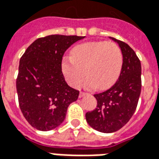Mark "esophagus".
<instances>
[{
	"label": "esophagus",
	"mask_w": 159,
	"mask_h": 159,
	"mask_svg": "<svg viewBox=\"0 0 159 159\" xmlns=\"http://www.w3.org/2000/svg\"><path fill=\"white\" fill-rule=\"evenodd\" d=\"M88 93H84V92H80V93H79V98H82L83 97V96H85V95H87Z\"/></svg>",
	"instance_id": "esophagus-1"
}]
</instances>
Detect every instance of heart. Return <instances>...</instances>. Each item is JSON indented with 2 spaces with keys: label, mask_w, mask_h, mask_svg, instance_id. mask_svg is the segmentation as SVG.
<instances>
[{
  "label": "heart",
  "mask_w": 159,
  "mask_h": 159,
  "mask_svg": "<svg viewBox=\"0 0 159 159\" xmlns=\"http://www.w3.org/2000/svg\"><path fill=\"white\" fill-rule=\"evenodd\" d=\"M122 66L123 54L119 45L96 41L74 47L71 56L63 59L61 69L68 83L75 89L79 88L87 75L88 88L105 90L118 80Z\"/></svg>",
  "instance_id": "1"
}]
</instances>
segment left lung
Returning a JSON list of instances; mask_svg holds the SVG:
<instances>
[{"label":"left lung","instance_id":"1","mask_svg":"<svg viewBox=\"0 0 159 159\" xmlns=\"http://www.w3.org/2000/svg\"><path fill=\"white\" fill-rule=\"evenodd\" d=\"M123 54V66L118 80L107 91L94 94L97 108L86 113L87 122L94 130L112 133L126 124L136 109L142 89V66L136 53L127 43L109 37Z\"/></svg>","mask_w":159,"mask_h":159}]
</instances>
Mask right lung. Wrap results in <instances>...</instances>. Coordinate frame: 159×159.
<instances>
[{"instance_id": "obj_1", "label": "right lung", "mask_w": 159, "mask_h": 159, "mask_svg": "<svg viewBox=\"0 0 159 159\" xmlns=\"http://www.w3.org/2000/svg\"><path fill=\"white\" fill-rule=\"evenodd\" d=\"M83 36L49 35L32 43L20 59L17 92L20 109L33 127L47 131L64 121L79 91L68 86L61 70L64 53Z\"/></svg>"}]
</instances>
